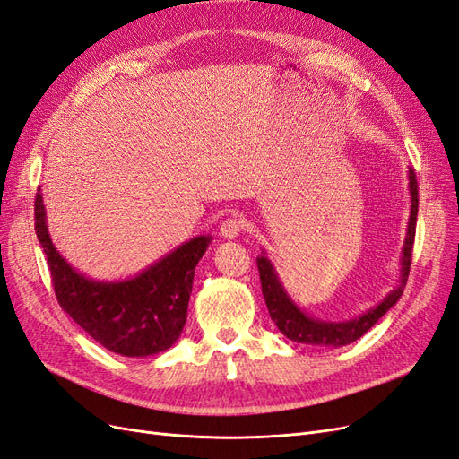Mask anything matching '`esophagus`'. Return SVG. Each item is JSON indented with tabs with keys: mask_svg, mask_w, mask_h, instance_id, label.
<instances>
[{
	"mask_svg": "<svg viewBox=\"0 0 459 459\" xmlns=\"http://www.w3.org/2000/svg\"><path fill=\"white\" fill-rule=\"evenodd\" d=\"M241 230H243V224L239 221V218H226L220 226V235L224 239H235L241 233Z\"/></svg>",
	"mask_w": 459,
	"mask_h": 459,
	"instance_id": "1",
	"label": "esophagus"
}]
</instances>
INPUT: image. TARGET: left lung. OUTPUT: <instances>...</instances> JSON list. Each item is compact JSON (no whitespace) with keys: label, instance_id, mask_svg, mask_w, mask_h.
Wrapping results in <instances>:
<instances>
[{"label":"left lung","instance_id":"8db88e82","mask_svg":"<svg viewBox=\"0 0 459 459\" xmlns=\"http://www.w3.org/2000/svg\"><path fill=\"white\" fill-rule=\"evenodd\" d=\"M408 179H410L408 187H410V195H411V208H410L406 239H404V247H402V255H400L398 285L377 304V307L369 308L362 316L346 319V322H324V319L308 316L307 312L297 307L293 299L287 295V290L281 285L280 277H277L273 264L268 260L266 253L262 251V255L256 258L260 283H262V295H264V300H266L272 322L277 325V329H280L287 339L295 341V342H302V344L341 349V346L351 344L362 337L364 333H368L398 302L402 293H404L408 273H410L411 248H413V238H415V220H418V204H420L418 179H415L413 169H408Z\"/></svg>","mask_w":459,"mask_h":459}]
</instances>
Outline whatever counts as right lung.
I'll return each instance as SVG.
<instances>
[{
  "label": "right lung",
  "instance_id": "1",
  "mask_svg": "<svg viewBox=\"0 0 459 459\" xmlns=\"http://www.w3.org/2000/svg\"><path fill=\"white\" fill-rule=\"evenodd\" d=\"M34 211L36 235L61 308L115 354L142 358L170 349L186 325L193 275L211 235L186 241L128 280L97 281L74 270L55 248L39 189Z\"/></svg>",
  "mask_w": 459,
  "mask_h": 459
}]
</instances>
